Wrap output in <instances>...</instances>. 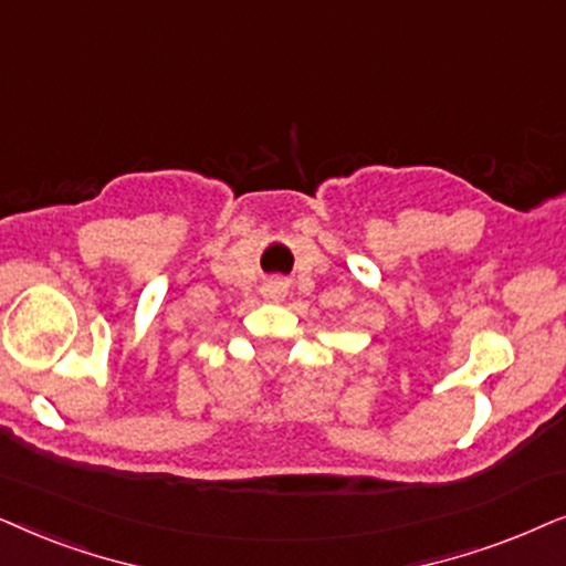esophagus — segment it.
<instances>
[{
  "label": "esophagus",
  "instance_id": "obj_1",
  "mask_svg": "<svg viewBox=\"0 0 566 566\" xmlns=\"http://www.w3.org/2000/svg\"><path fill=\"white\" fill-rule=\"evenodd\" d=\"M284 292H287V287H284V282H269L266 287H263V297L266 300H282L284 297Z\"/></svg>",
  "mask_w": 566,
  "mask_h": 566
}]
</instances>
